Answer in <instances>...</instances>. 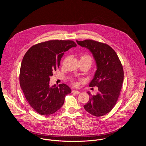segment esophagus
Masks as SVG:
<instances>
[{
	"label": "esophagus",
	"instance_id": "1",
	"mask_svg": "<svg viewBox=\"0 0 146 146\" xmlns=\"http://www.w3.org/2000/svg\"><path fill=\"white\" fill-rule=\"evenodd\" d=\"M72 94H80V91H77V90H73L72 91Z\"/></svg>",
	"mask_w": 146,
	"mask_h": 146
}]
</instances>
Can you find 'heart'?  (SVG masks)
Listing matches in <instances>:
<instances>
[{
    "label": "heart",
    "mask_w": 146,
    "mask_h": 146,
    "mask_svg": "<svg viewBox=\"0 0 146 146\" xmlns=\"http://www.w3.org/2000/svg\"><path fill=\"white\" fill-rule=\"evenodd\" d=\"M80 60H84L86 61L91 65V63L92 62V57L88 54H82L81 55V56H80Z\"/></svg>",
    "instance_id": "heart-1"
}]
</instances>
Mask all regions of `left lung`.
Masks as SVG:
<instances>
[{
	"mask_svg": "<svg viewBox=\"0 0 146 146\" xmlns=\"http://www.w3.org/2000/svg\"><path fill=\"white\" fill-rule=\"evenodd\" d=\"M77 43L91 52L95 61L96 70L89 86H96L95 95L84 106L85 110L92 115L100 117L109 113L119 96L123 81V71L121 62L114 50L106 44L92 40H76Z\"/></svg>",
	"mask_w": 146,
	"mask_h": 146,
	"instance_id": "left-lung-1",
	"label": "left lung"
}]
</instances>
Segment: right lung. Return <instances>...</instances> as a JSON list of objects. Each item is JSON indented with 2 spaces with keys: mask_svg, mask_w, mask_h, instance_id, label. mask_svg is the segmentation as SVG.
<instances>
[{
  "mask_svg": "<svg viewBox=\"0 0 146 146\" xmlns=\"http://www.w3.org/2000/svg\"><path fill=\"white\" fill-rule=\"evenodd\" d=\"M76 46L71 40H50L33 46L25 54L20 69V86L30 106L38 114L55 113L70 94L66 84L50 86V80L64 52Z\"/></svg>",
  "mask_w": 146,
  "mask_h": 146,
  "instance_id": "obj_1",
  "label": "right lung"
}]
</instances>
